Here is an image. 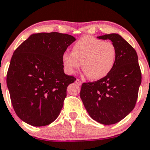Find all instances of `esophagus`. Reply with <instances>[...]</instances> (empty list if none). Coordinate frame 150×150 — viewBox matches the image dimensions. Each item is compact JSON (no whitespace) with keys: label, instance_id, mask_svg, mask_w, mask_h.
I'll use <instances>...</instances> for the list:
<instances>
[{"label":"esophagus","instance_id":"1","mask_svg":"<svg viewBox=\"0 0 150 150\" xmlns=\"http://www.w3.org/2000/svg\"><path fill=\"white\" fill-rule=\"evenodd\" d=\"M75 83H76L77 84H78L79 86L82 85V82H81L80 80H78V79H77V80H75Z\"/></svg>","mask_w":150,"mask_h":150}]
</instances>
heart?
Instances as JSON below:
<instances>
[{"mask_svg":"<svg viewBox=\"0 0 150 150\" xmlns=\"http://www.w3.org/2000/svg\"><path fill=\"white\" fill-rule=\"evenodd\" d=\"M116 56L117 50L112 42L86 35L73 45L72 54L64 53L62 64L70 75L75 73L82 64V70L87 77L98 80L110 73Z\"/></svg>","mask_w":150,"mask_h":150,"instance_id":"heart-1","label":"heart"}]
</instances>
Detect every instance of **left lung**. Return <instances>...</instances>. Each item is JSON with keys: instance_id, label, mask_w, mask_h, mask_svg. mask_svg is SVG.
<instances>
[{"instance_id": "obj_1", "label": "left lung", "mask_w": 150, "mask_h": 150, "mask_svg": "<svg viewBox=\"0 0 150 150\" xmlns=\"http://www.w3.org/2000/svg\"><path fill=\"white\" fill-rule=\"evenodd\" d=\"M110 40L117 50L112 70L95 82L83 83L80 98L89 116L110 125L120 122L133 110L141 84V71L136 50L117 33L98 36Z\"/></svg>"}]
</instances>
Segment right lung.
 <instances>
[{"mask_svg":"<svg viewBox=\"0 0 150 150\" xmlns=\"http://www.w3.org/2000/svg\"><path fill=\"white\" fill-rule=\"evenodd\" d=\"M75 40L57 32L35 33L14 52L7 85L14 111L24 122L47 126L60 114L68 86L76 80L64 73L62 55Z\"/></svg>","mask_w":150,"mask_h":150,"instance_id":"add662e5","label":"right lung"}]
</instances>
